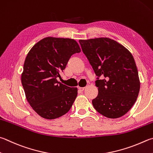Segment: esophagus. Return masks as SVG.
I'll return each mask as SVG.
<instances>
[{
  "label": "esophagus",
  "mask_w": 153,
  "mask_h": 153,
  "mask_svg": "<svg viewBox=\"0 0 153 153\" xmlns=\"http://www.w3.org/2000/svg\"><path fill=\"white\" fill-rule=\"evenodd\" d=\"M78 89L80 91H84V89H85V87H79Z\"/></svg>",
  "instance_id": "1"
}]
</instances>
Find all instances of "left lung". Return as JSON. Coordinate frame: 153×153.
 <instances>
[{
    "label": "left lung",
    "instance_id": "left-lung-1",
    "mask_svg": "<svg viewBox=\"0 0 153 153\" xmlns=\"http://www.w3.org/2000/svg\"><path fill=\"white\" fill-rule=\"evenodd\" d=\"M79 42L98 77L96 81L98 94L92 100L93 106L109 118L126 114L137 101L140 85L131 53L107 37L80 39Z\"/></svg>",
    "mask_w": 153,
    "mask_h": 153
}]
</instances>
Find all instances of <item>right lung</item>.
I'll list each match as a JSON object with an SVG mask.
<instances>
[{
	"instance_id": "right-lung-1",
	"label": "right lung",
	"mask_w": 153,
	"mask_h": 153,
	"mask_svg": "<svg viewBox=\"0 0 153 153\" xmlns=\"http://www.w3.org/2000/svg\"><path fill=\"white\" fill-rule=\"evenodd\" d=\"M81 51L76 41L45 37L30 49L25 58L21 83L30 106L43 118L52 120L65 114L77 95V88L57 80L69 58Z\"/></svg>"
}]
</instances>
